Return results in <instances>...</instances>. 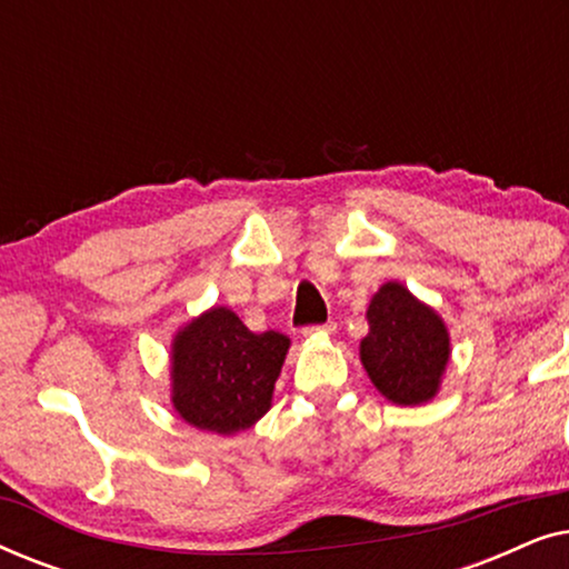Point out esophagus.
Here are the masks:
<instances>
[{
    "instance_id": "obj_1",
    "label": "esophagus",
    "mask_w": 569,
    "mask_h": 569,
    "mask_svg": "<svg viewBox=\"0 0 569 569\" xmlns=\"http://www.w3.org/2000/svg\"><path fill=\"white\" fill-rule=\"evenodd\" d=\"M333 331H337V323L329 321L318 326H306V329H302V337H316V333H333Z\"/></svg>"
}]
</instances>
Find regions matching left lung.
<instances>
[{
	"mask_svg": "<svg viewBox=\"0 0 569 569\" xmlns=\"http://www.w3.org/2000/svg\"><path fill=\"white\" fill-rule=\"evenodd\" d=\"M368 323L360 357L378 391L403 407L432 399L450 355L446 323L438 313L399 282H388L370 302Z\"/></svg>",
	"mask_w": 569,
	"mask_h": 569,
	"instance_id": "1",
	"label": "left lung"
}]
</instances>
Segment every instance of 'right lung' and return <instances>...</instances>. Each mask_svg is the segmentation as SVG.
<instances>
[{
	"mask_svg": "<svg viewBox=\"0 0 569 569\" xmlns=\"http://www.w3.org/2000/svg\"><path fill=\"white\" fill-rule=\"evenodd\" d=\"M290 339L253 333L228 308L191 321L173 345V407L199 430L232 435L267 415Z\"/></svg>",
	"mask_w": 569,
	"mask_h": 569,
	"instance_id": "add662e5",
	"label": "right lung"
}]
</instances>
